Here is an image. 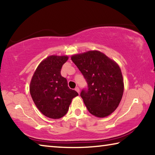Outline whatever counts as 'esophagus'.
Returning a JSON list of instances; mask_svg holds the SVG:
<instances>
[{
    "mask_svg": "<svg viewBox=\"0 0 155 155\" xmlns=\"http://www.w3.org/2000/svg\"><path fill=\"white\" fill-rule=\"evenodd\" d=\"M74 90H75L76 91H77V92H78V94H79V91H80V90H79V88H78V87H76V88L74 89Z\"/></svg>",
    "mask_w": 155,
    "mask_h": 155,
    "instance_id": "34e87169",
    "label": "esophagus"
}]
</instances>
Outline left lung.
Returning <instances> with one entry per match:
<instances>
[{
  "instance_id": "8db88e82",
  "label": "left lung",
  "mask_w": 155,
  "mask_h": 155,
  "mask_svg": "<svg viewBox=\"0 0 155 155\" xmlns=\"http://www.w3.org/2000/svg\"><path fill=\"white\" fill-rule=\"evenodd\" d=\"M87 84L81 92L87 110L98 117L112 114L121 101L124 82L120 67L102 52L94 51L72 57Z\"/></svg>"
}]
</instances>
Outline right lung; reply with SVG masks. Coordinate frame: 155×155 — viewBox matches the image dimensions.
I'll use <instances>...</instances> for the list:
<instances>
[{
    "mask_svg": "<svg viewBox=\"0 0 155 155\" xmlns=\"http://www.w3.org/2000/svg\"><path fill=\"white\" fill-rule=\"evenodd\" d=\"M67 56L52 55L38 65L30 83V94L41 114L59 119L67 114L72 99L78 94L68 87L67 79L61 74Z\"/></svg>",
    "mask_w": 155,
    "mask_h": 155,
    "instance_id": "add662e5",
    "label": "right lung"
}]
</instances>
